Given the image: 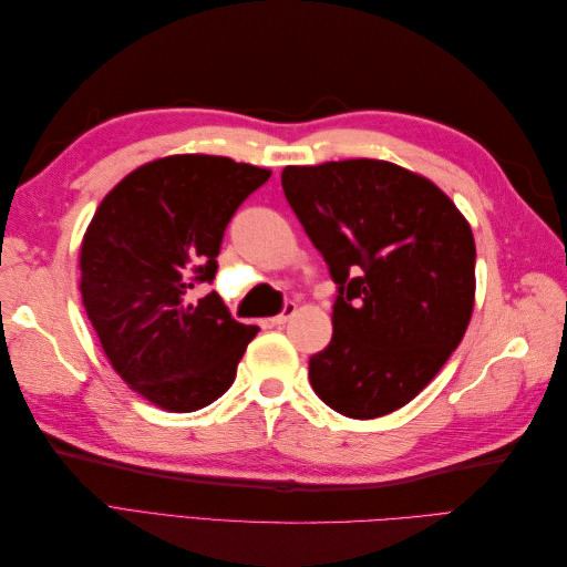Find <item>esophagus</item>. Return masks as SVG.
<instances>
[{"mask_svg":"<svg viewBox=\"0 0 567 567\" xmlns=\"http://www.w3.org/2000/svg\"><path fill=\"white\" fill-rule=\"evenodd\" d=\"M293 315H296V302H286L284 310H281L277 317H271L269 321H271V326H281V323H286Z\"/></svg>","mask_w":567,"mask_h":567,"instance_id":"34e87169","label":"esophagus"}]
</instances>
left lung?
I'll list each match as a JSON object with an SVG mask.
<instances>
[{
  "label": "left lung",
  "mask_w": 567,
  "mask_h": 567,
  "mask_svg": "<svg viewBox=\"0 0 567 567\" xmlns=\"http://www.w3.org/2000/svg\"><path fill=\"white\" fill-rule=\"evenodd\" d=\"M281 186L338 286L310 383L342 416H385L435 379L468 329V221L431 179L385 161L288 165Z\"/></svg>",
  "instance_id": "1"
}]
</instances>
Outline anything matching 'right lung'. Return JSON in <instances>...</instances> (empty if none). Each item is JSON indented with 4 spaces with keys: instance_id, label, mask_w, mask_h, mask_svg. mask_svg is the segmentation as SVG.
Instances as JSON below:
<instances>
[{
    "instance_id": "right-lung-1",
    "label": "right lung",
    "mask_w": 567,
    "mask_h": 567,
    "mask_svg": "<svg viewBox=\"0 0 567 567\" xmlns=\"http://www.w3.org/2000/svg\"><path fill=\"white\" fill-rule=\"evenodd\" d=\"M269 169L225 156H167L136 167L101 200L80 248L82 305L109 362L167 411L229 390L257 326L236 321L213 284L229 219Z\"/></svg>"
}]
</instances>
